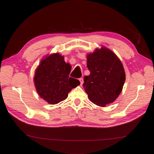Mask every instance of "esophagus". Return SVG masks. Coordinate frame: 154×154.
<instances>
[{"mask_svg": "<svg viewBox=\"0 0 154 154\" xmlns=\"http://www.w3.org/2000/svg\"><path fill=\"white\" fill-rule=\"evenodd\" d=\"M79 81H80V82H81V85H82V84H83V82H84L83 79H82V78H80V79H79Z\"/></svg>", "mask_w": 154, "mask_h": 154, "instance_id": "obj_1", "label": "esophagus"}]
</instances>
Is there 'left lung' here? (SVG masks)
<instances>
[{"label": "left lung", "mask_w": 154, "mask_h": 154, "mask_svg": "<svg viewBox=\"0 0 154 154\" xmlns=\"http://www.w3.org/2000/svg\"><path fill=\"white\" fill-rule=\"evenodd\" d=\"M90 75L82 85L88 98L101 107L112 103L121 93L125 80L122 62L112 51L105 47L87 55Z\"/></svg>", "instance_id": "obj_1"}]
</instances>
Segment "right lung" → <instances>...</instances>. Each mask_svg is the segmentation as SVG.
I'll return each mask as SVG.
<instances>
[{
    "mask_svg": "<svg viewBox=\"0 0 154 154\" xmlns=\"http://www.w3.org/2000/svg\"><path fill=\"white\" fill-rule=\"evenodd\" d=\"M72 66L58 53L43 59L34 76L37 92L43 100L54 105L66 100L68 93L80 85L79 80L69 77Z\"/></svg>",
    "mask_w": 154,
    "mask_h": 154,
    "instance_id": "obj_1",
    "label": "right lung"
}]
</instances>
